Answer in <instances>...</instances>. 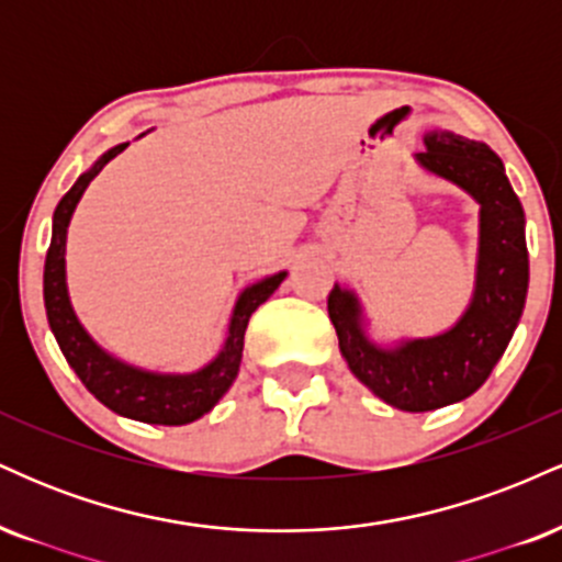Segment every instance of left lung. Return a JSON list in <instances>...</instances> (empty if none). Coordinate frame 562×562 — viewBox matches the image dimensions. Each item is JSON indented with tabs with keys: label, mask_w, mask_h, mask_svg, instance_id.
<instances>
[{
	"label": "left lung",
	"mask_w": 562,
	"mask_h": 562,
	"mask_svg": "<svg viewBox=\"0 0 562 562\" xmlns=\"http://www.w3.org/2000/svg\"><path fill=\"white\" fill-rule=\"evenodd\" d=\"M415 160L479 203L475 285L454 325L428 338L378 344L367 333L362 301L335 282L327 299L348 370L402 412H430L468 398L486 383L518 327L528 293L524 205L488 145L447 128L423 134Z\"/></svg>",
	"instance_id": "left-lung-1"
}]
</instances>
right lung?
Returning <instances> with one entry per match:
<instances>
[{
	"mask_svg": "<svg viewBox=\"0 0 562 562\" xmlns=\"http://www.w3.org/2000/svg\"><path fill=\"white\" fill-rule=\"evenodd\" d=\"M128 142L115 145L94 160L92 169H87L76 179V184L63 195L53 216V240H49L47 261H44V308H47L49 330H53L63 357L68 359L70 370L81 378L87 391L97 402H102L115 415L128 420L150 423V425H187L195 423L205 412L218 404V398L235 383L243 362V340L250 314L261 306L269 295L280 288L288 272L263 277L237 295L232 306V317L227 327V338L218 353L209 364L195 372H153L142 370L137 364H128L124 359L105 351L81 319L76 317V308L70 303L68 277H66V243L68 227L74 218L76 205L92 179L105 169V164L126 150Z\"/></svg>",
	"mask_w": 562,
	"mask_h": 562,
	"instance_id": "1",
	"label": "right lung"
}]
</instances>
